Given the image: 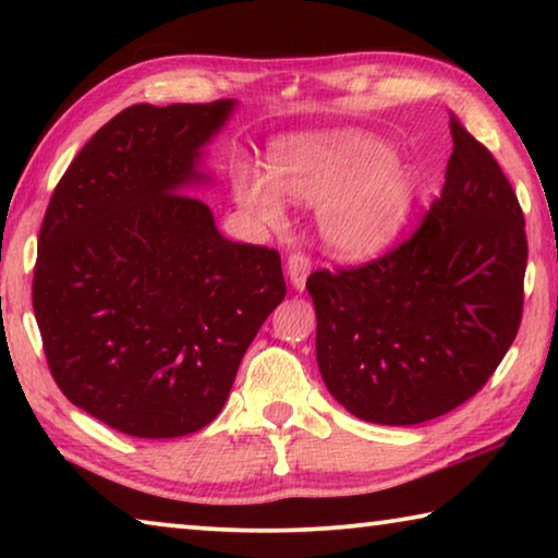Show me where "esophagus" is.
Returning a JSON list of instances; mask_svg holds the SVG:
<instances>
[{"label":"esophagus","instance_id":"1","mask_svg":"<svg viewBox=\"0 0 558 558\" xmlns=\"http://www.w3.org/2000/svg\"><path fill=\"white\" fill-rule=\"evenodd\" d=\"M310 258L305 256V253H292V256L288 258V278L292 282V288H295L298 292L305 290V282H307V276H310Z\"/></svg>","mask_w":558,"mask_h":558}]
</instances>
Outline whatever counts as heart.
Returning <instances> with one entry per match:
<instances>
[{
  "label": "heart",
  "mask_w": 558,
  "mask_h": 558,
  "mask_svg": "<svg viewBox=\"0 0 558 558\" xmlns=\"http://www.w3.org/2000/svg\"><path fill=\"white\" fill-rule=\"evenodd\" d=\"M270 174L235 162V204L266 229L286 223V199L319 209L325 248L364 260L403 233L418 202V174L393 147L364 130H329L282 137L270 147Z\"/></svg>",
  "instance_id": "obj_1"
}]
</instances>
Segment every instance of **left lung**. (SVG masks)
Masks as SVG:
<instances>
[{
	"mask_svg": "<svg viewBox=\"0 0 558 558\" xmlns=\"http://www.w3.org/2000/svg\"><path fill=\"white\" fill-rule=\"evenodd\" d=\"M446 184L426 221L384 258L317 270V366L356 418L415 426L483 389L524 302V214L487 147L452 118Z\"/></svg>",
	"mask_w": 558,
	"mask_h": 558,
	"instance_id": "1",
	"label": "left lung"
}]
</instances>
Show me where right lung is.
<instances>
[{"label":"right lung","instance_id":"right-lung-1","mask_svg":"<svg viewBox=\"0 0 558 558\" xmlns=\"http://www.w3.org/2000/svg\"><path fill=\"white\" fill-rule=\"evenodd\" d=\"M239 102H140L106 122L46 209L34 315L65 399L135 438L219 415L260 325L286 298L278 251L233 243L192 189Z\"/></svg>","mask_w":558,"mask_h":558}]
</instances>
